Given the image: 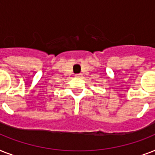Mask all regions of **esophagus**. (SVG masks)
Returning a JSON list of instances; mask_svg holds the SVG:
<instances>
[{
    "label": "esophagus",
    "mask_w": 155,
    "mask_h": 155,
    "mask_svg": "<svg viewBox=\"0 0 155 155\" xmlns=\"http://www.w3.org/2000/svg\"><path fill=\"white\" fill-rule=\"evenodd\" d=\"M75 76H76V77H80V76H81V74H77V75H75Z\"/></svg>",
    "instance_id": "obj_1"
}]
</instances>
